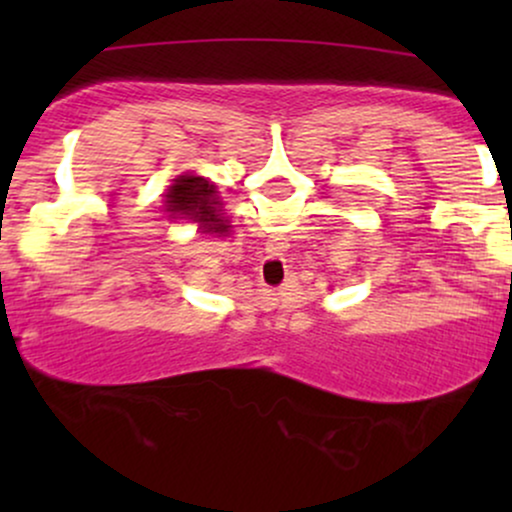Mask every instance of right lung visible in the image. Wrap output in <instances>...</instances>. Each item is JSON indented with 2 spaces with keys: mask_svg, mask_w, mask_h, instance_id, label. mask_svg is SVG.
<instances>
[{
  "mask_svg": "<svg viewBox=\"0 0 512 512\" xmlns=\"http://www.w3.org/2000/svg\"><path fill=\"white\" fill-rule=\"evenodd\" d=\"M216 190L209 180L195 178V175H185V178L175 180V185L168 190V211H178L180 216H190L197 219L199 226L204 231L211 233H223L226 231V223L219 216L216 209Z\"/></svg>",
  "mask_w": 512,
  "mask_h": 512,
  "instance_id": "obj_1",
  "label": "right lung"
}]
</instances>
